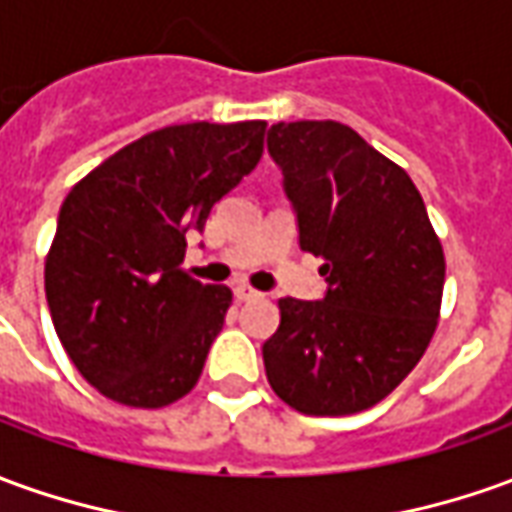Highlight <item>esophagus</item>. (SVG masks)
<instances>
[{
	"label": "esophagus",
	"mask_w": 512,
	"mask_h": 512,
	"mask_svg": "<svg viewBox=\"0 0 512 512\" xmlns=\"http://www.w3.org/2000/svg\"><path fill=\"white\" fill-rule=\"evenodd\" d=\"M234 295H236V301H259V298H264L262 292L253 290V287H248V284H239V287H234Z\"/></svg>",
	"instance_id": "obj_1"
}]
</instances>
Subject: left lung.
I'll list each match as a JSON object with an SVG mask.
<instances>
[{"mask_svg":"<svg viewBox=\"0 0 512 512\" xmlns=\"http://www.w3.org/2000/svg\"><path fill=\"white\" fill-rule=\"evenodd\" d=\"M298 245L326 264L320 301L281 298L267 382L306 415H351L393 393L435 334L446 262L410 175L340 122H278Z\"/></svg>","mask_w":512,"mask_h":512,"instance_id":"left-lung-1","label":"left lung"}]
</instances>
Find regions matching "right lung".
Wrapping results in <instances>:
<instances>
[{
    "label": "right lung",
    "instance_id": "obj_1",
    "mask_svg": "<svg viewBox=\"0 0 512 512\" xmlns=\"http://www.w3.org/2000/svg\"><path fill=\"white\" fill-rule=\"evenodd\" d=\"M264 122L172 125L122 147L66 195L44 287L74 368L128 407H167L200 379L231 290L181 270L189 231L264 150Z\"/></svg>",
    "mask_w": 512,
    "mask_h": 512
}]
</instances>
